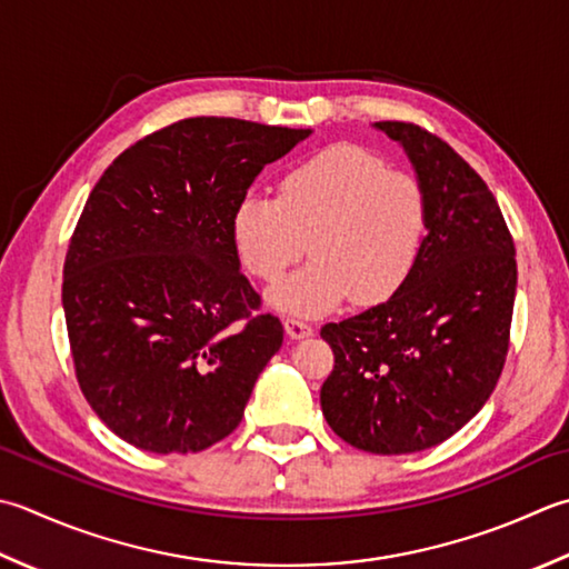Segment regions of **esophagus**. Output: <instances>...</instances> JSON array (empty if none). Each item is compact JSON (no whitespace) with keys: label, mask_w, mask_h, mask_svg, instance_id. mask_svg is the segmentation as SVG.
<instances>
[{"label":"esophagus","mask_w":569,"mask_h":569,"mask_svg":"<svg viewBox=\"0 0 569 569\" xmlns=\"http://www.w3.org/2000/svg\"><path fill=\"white\" fill-rule=\"evenodd\" d=\"M286 336L291 340H303V338L313 336V328H310L308 322L300 320V318H288L286 320Z\"/></svg>","instance_id":"34e87169"}]
</instances>
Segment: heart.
<instances>
[{
    "label": "heart",
    "instance_id": "obj_1",
    "mask_svg": "<svg viewBox=\"0 0 569 569\" xmlns=\"http://www.w3.org/2000/svg\"><path fill=\"white\" fill-rule=\"evenodd\" d=\"M427 227L421 184L358 144L316 152L283 177L281 197L247 194L231 221L243 266L266 283L313 251L271 291L273 306L298 316H320L348 296L358 306L395 296L415 271Z\"/></svg>",
    "mask_w": 569,
    "mask_h": 569
}]
</instances>
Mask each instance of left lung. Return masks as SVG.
<instances>
[{"label": "left lung", "instance_id": "left-lung-1", "mask_svg": "<svg viewBox=\"0 0 569 569\" xmlns=\"http://www.w3.org/2000/svg\"><path fill=\"white\" fill-rule=\"evenodd\" d=\"M427 194L429 227L415 271L385 303L322 326L336 367L322 417L350 447L415 453L478 415L503 372L518 266L491 189L441 138L382 120Z\"/></svg>", "mask_w": 569, "mask_h": 569}]
</instances>
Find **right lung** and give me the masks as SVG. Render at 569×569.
I'll list each match as a JSON object with an SVG mask.
<instances>
[{"mask_svg": "<svg viewBox=\"0 0 569 569\" xmlns=\"http://www.w3.org/2000/svg\"><path fill=\"white\" fill-rule=\"evenodd\" d=\"M310 130L187 118L120 152L93 187L63 263L76 380L122 441L209 449L239 427L283 342L239 271L233 211Z\"/></svg>", "mask_w": 569, "mask_h": 569, "instance_id": "1", "label": "right lung"}]
</instances>
